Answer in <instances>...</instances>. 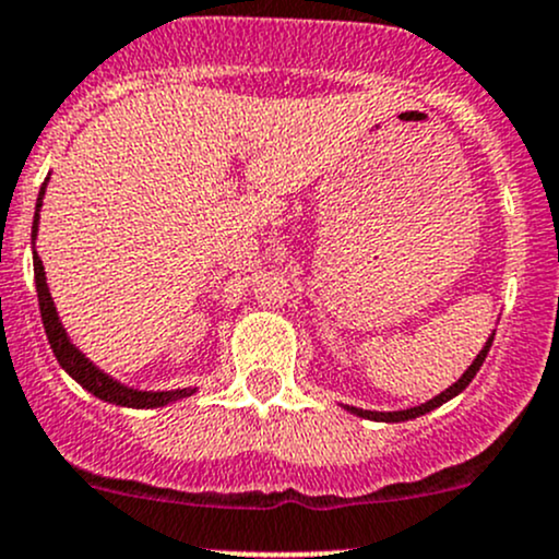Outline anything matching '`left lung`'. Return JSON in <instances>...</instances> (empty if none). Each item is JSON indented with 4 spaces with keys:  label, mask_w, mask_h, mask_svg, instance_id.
Masks as SVG:
<instances>
[{
    "label": "left lung",
    "mask_w": 559,
    "mask_h": 559,
    "mask_svg": "<svg viewBox=\"0 0 559 559\" xmlns=\"http://www.w3.org/2000/svg\"><path fill=\"white\" fill-rule=\"evenodd\" d=\"M489 346H492V335H489L487 346H484L481 352H478V357L473 359V365H471V368H467L465 373L460 376V381H454V384L449 386L447 392L436 394V397H432V400H427V403H421V405H414V408H405V411H362V408H354V405H346V411H352V414L362 416V419H373V421H408V419H416V416H425V414H430L432 408H438V405L449 403V400L456 397V394H460L462 389H465L467 384H471V381H473V376L478 373V368H481V365H484V359H487V352H489Z\"/></svg>",
    "instance_id": "obj_1"
}]
</instances>
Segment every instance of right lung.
Returning a JSON list of instances; mask_svg holds the SVG:
<instances>
[{
    "mask_svg": "<svg viewBox=\"0 0 559 559\" xmlns=\"http://www.w3.org/2000/svg\"><path fill=\"white\" fill-rule=\"evenodd\" d=\"M43 194H45V183L39 189L37 197V213H35V224H32V243L37 238V222H39V207H43ZM35 286H37V300H39V316H43V326L45 335H48L50 348H53L56 359H59L61 368L72 376L83 389L94 394V397L105 400V403L112 405H123V408H162V405L175 403V400H183L189 394H194V389H173V392H140V389H132L121 381L110 379L105 370H99L81 348L72 346V341L67 337V330L61 326L59 313H56L53 300H50L48 284H45V267L43 259L37 257L35 251Z\"/></svg>",
    "mask_w": 559,
    "mask_h": 559,
    "instance_id": "add662e5",
    "label": "right lung"
}]
</instances>
